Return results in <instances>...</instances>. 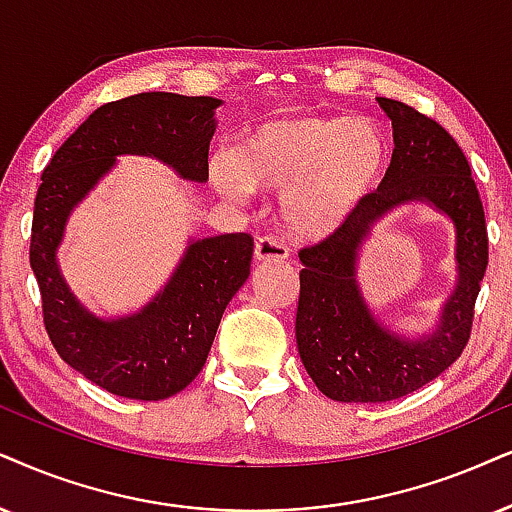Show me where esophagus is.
<instances>
[{
	"label": "esophagus",
	"mask_w": 512,
	"mask_h": 512,
	"mask_svg": "<svg viewBox=\"0 0 512 512\" xmlns=\"http://www.w3.org/2000/svg\"><path fill=\"white\" fill-rule=\"evenodd\" d=\"M255 260L257 262H286L288 245L278 236H262L255 243Z\"/></svg>",
	"instance_id": "34e87169"
}]
</instances>
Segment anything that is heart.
<instances>
[{
	"instance_id": "b5f03b06",
	"label": "heart",
	"mask_w": 512,
	"mask_h": 512,
	"mask_svg": "<svg viewBox=\"0 0 512 512\" xmlns=\"http://www.w3.org/2000/svg\"><path fill=\"white\" fill-rule=\"evenodd\" d=\"M390 163L383 129L349 115L281 113L257 122L234 158L210 167L212 184L241 200L250 189L286 191L283 217L297 236L333 234L364 203Z\"/></svg>"
}]
</instances>
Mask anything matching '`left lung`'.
Segmentation results:
<instances>
[{"label": "left lung", "mask_w": 512, "mask_h": 512, "mask_svg": "<svg viewBox=\"0 0 512 512\" xmlns=\"http://www.w3.org/2000/svg\"><path fill=\"white\" fill-rule=\"evenodd\" d=\"M392 120L394 151L378 191L368 193L333 234L300 250L295 338L314 385L335 401L380 404L428 385L461 357L489 262L484 208L468 158L446 129L416 108L378 99ZM425 199L457 226L459 283L438 331L399 339L367 312L356 286V255L372 224L392 207Z\"/></svg>", "instance_id": "8db88e82"}]
</instances>
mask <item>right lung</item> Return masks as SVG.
<instances>
[{"mask_svg":"<svg viewBox=\"0 0 512 512\" xmlns=\"http://www.w3.org/2000/svg\"><path fill=\"white\" fill-rule=\"evenodd\" d=\"M212 96L144 92L103 103L42 172L32 212L30 267L44 328L58 357L103 390L158 401L184 390L205 366L222 314L250 276L255 241L224 234L189 245L163 293L127 319L101 321L75 300L56 267L70 210L111 170L115 155H153L181 177L208 181L215 134Z\"/></svg>","mask_w":512,"mask_h":512,"instance_id":"add662e5","label":"right lung"}]
</instances>
